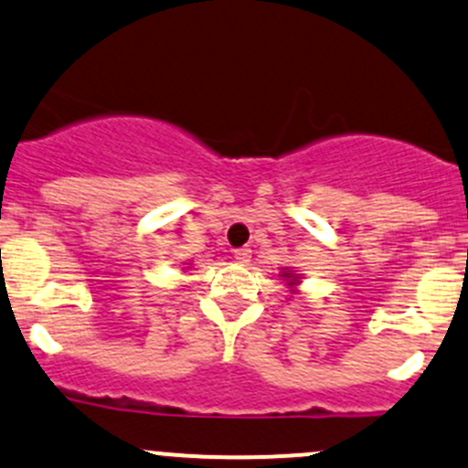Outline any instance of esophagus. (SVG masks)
Here are the masks:
<instances>
[{
	"label": "esophagus",
	"instance_id": "1",
	"mask_svg": "<svg viewBox=\"0 0 468 468\" xmlns=\"http://www.w3.org/2000/svg\"><path fill=\"white\" fill-rule=\"evenodd\" d=\"M233 258H235V262L238 264H249L250 262V249H235L233 250Z\"/></svg>",
	"mask_w": 468,
	"mask_h": 468
}]
</instances>
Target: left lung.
I'll return each instance as SVG.
<instances>
[{"label": "left lung", "instance_id": "obj_1", "mask_svg": "<svg viewBox=\"0 0 468 468\" xmlns=\"http://www.w3.org/2000/svg\"><path fill=\"white\" fill-rule=\"evenodd\" d=\"M280 280H282V282L287 284V289H289V293H292V298L293 296H300V284H303V273H298L293 267H287V269H282V271H280Z\"/></svg>", "mask_w": 468, "mask_h": 468}]
</instances>
